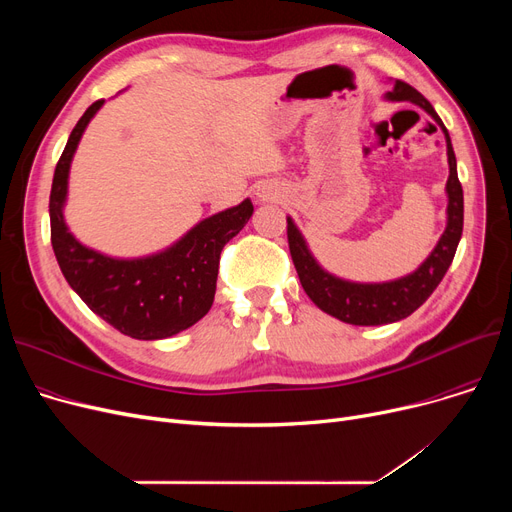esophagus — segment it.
Instances as JSON below:
<instances>
[{
  "mask_svg": "<svg viewBox=\"0 0 512 512\" xmlns=\"http://www.w3.org/2000/svg\"><path fill=\"white\" fill-rule=\"evenodd\" d=\"M257 197H259L261 201H267V199H274V193L270 191V188H259V191H257Z\"/></svg>",
  "mask_w": 512,
  "mask_h": 512,
  "instance_id": "esophagus-1",
  "label": "esophagus"
}]
</instances>
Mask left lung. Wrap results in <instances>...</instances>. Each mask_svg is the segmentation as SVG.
<instances>
[{
	"instance_id": "obj_1",
	"label": "left lung",
	"mask_w": 512,
	"mask_h": 512,
	"mask_svg": "<svg viewBox=\"0 0 512 512\" xmlns=\"http://www.w3.org/2000/svg\"><path fill=\"white\" fill-rule=\"evenodd\" d=\"M384 97L388 101H411L419 105L423 112H427L436 120V124L444 132L450 170L446 180L448 205L446 228L434 251L427 255V259L415 272L402 278L388 282H351L324 270L313 257L307 240L297 228V224H294L292 218H286L292 263L297 267V274L307 297L324 313L353 326L394 324V321L405 319L415 309H419L448 272L463 234V186L459 182V174H456V157L446 126L442 124L432 103H429L417 89L402 83V80H394L392 91H388Z\"/></svg>"
}]
</instances>
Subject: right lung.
Wrapping results in <instances>:
<instances>
[{"label": "right lung", "mask_w": 512, "mask_h": 512, "mask_svg": "<svg viewBox=\"0 0 512 512\" xmlns=\"http://www.w3.org/2000/svg\"><path fill=\"white\" fill-rule=\"evenodd\" d=\"M105 101H95L70 132L49 195L51 247L70 288L107 324L137 340L170 338L211 309L220 253L253 215L251 199L209 215L174 245L120 259L83 245L68 228V176L83 132Z\"/></svg>", "instance_id": "right-lung-1"}]
</instances>
